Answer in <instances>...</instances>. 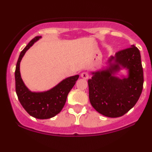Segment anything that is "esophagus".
Segmentation results:
<instances>
[{
    "label": "esophagus",
    "instance_id": "1",
    "mask_svg": "<svg viewBox=\"0 0 152 152\" xmlns=\"http://www.w3.org/2000/svg\"><path fill=\"white\" fill-rule=\"evenodd\" d=\"M81 78H84V79H88V77H89V74H88V73L87 72H83L81 74Z\"/></svg>",
    "mask_w": 152,
    "mask_h": 152
}]
</instances>
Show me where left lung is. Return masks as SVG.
Here are the masks:
<instances>
[{
    "label": "left lung",
    "mask_w": 152,
    "mask_h": 152,
    "mask_svg": "<svg viewBox=\"0 0 152 152\" xmlns=\"http://www.w3.org/2000/svg\"><path fill=\"white\" fill-rule=\"evenodd\" d=\"M109 63V69L93 72L88 80L89 100L101 114L116 118L124 115L137 104L142 92L144 73L140 52L134 45L111 56ZM120 65L129 70L127 78L113 76Z\"/></svg>",
    "instance_id": "8db88e82"
}]
</instances>
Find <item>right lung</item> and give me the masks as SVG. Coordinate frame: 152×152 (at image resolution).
<instances>
[{
    "instance_id": "add662e5",
    "label": "right lung",
    "mask_w": 152,
    "mask_h": 152,
    "mask_svg": "<svg viewBox=\"0 0 152 152\" xmlns=\"http://www.w3.org/2000/svg\"><path fill=\"white\" fill-rule=\"evenodd\" d=\"M41 36H36L20 52L15 71V91L20 104L33 117L46 119L61 112L65 105L67 96L74 87L79 76H71L44 92H31L24 84L20 74V63L26 52L37 41Z\"/></svg>"
}]
</instances>
